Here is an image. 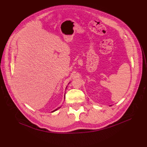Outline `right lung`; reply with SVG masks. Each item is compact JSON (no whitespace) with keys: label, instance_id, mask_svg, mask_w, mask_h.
<instances>
[{"label":"right lung","instance_id":"obj_1","mask_svg":"<svg viewBox=\"0 0 147 147\" xmlns=\"http://www.w3.org/2000/svg\"><path fill=\"white\" fill-rule=\"evenodd\" d=\"M67 87H66V88H67ZM64 98H65V97H64ZM60 107H58V108H57V109H56V110H53V111H52V112H55V111H56L57 109H59Z\"/></svg>","mask_w":147,"mask_h":147}]
</instances>
